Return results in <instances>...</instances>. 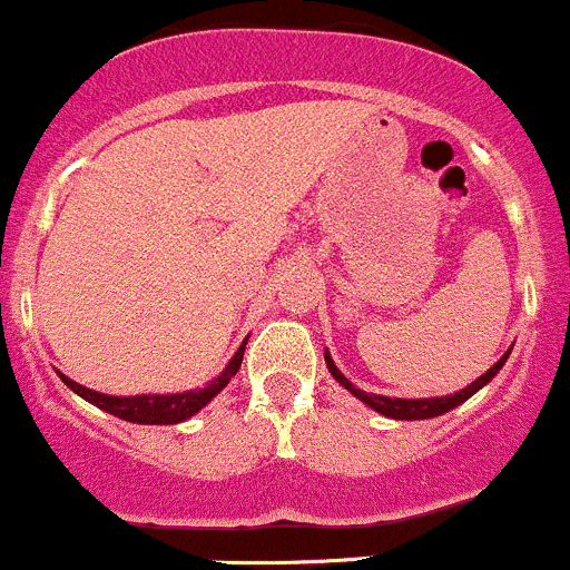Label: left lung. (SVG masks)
<instances>
[{
    "instance_id": "obj_1",
    "label": "left lung",
    "mask_w": 570,
    "mask_h": 570,
    "mask_svg": "<svg viewBox=\"0 0 570 570\" xmlns=\"http://www.w3.org/2000/svg\"><path fill=\"white\" fill-rule=\"evenodd\" d=\"M324 360H327V367H330V373H333V379H335L337 384H341V386H346V390L352 392L354 397H360L362 403L371 405V409H373V411H379V414H384V416H390V419H409V422H411V419H433V416L446 414V411L458 409L460 403H465V400L471 397V395H476V392L481 390V386H487V384H490L492 379L498 376V371H500V367L505 365V360H509V352H505L503 356H500V360L495 362V365H492L490 371L484 373V376H479L476 381H473V384H468L465 390L454 392V395H443V397H419V400L386 397V395H373V392H362V390H356V386L352 384V381H348L346 376H343L341 371H337L335 362H333V356H330L327 352H324Z\"/></svg>"
}]
</instances>
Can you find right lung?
I'll return each mask as SVG.
<instances>
[{
  "label": "right lung",
  "instance_id": "1",
  "mask_svg": "<svg viewBox=\"0 0 570 570\" xmlns=\"http://www.w3.org/2000/svg\"><path fill=\"white\" fill-rule=\"evenodd\" d=\"M246 341L240 343V348H237L233 360H229V365L224 367V371L218 373L210 384H205L203 390L178 392V395L118 397V395H102V392H94V390H89V386H80L78 381L67 379L65 373H59V379L70 386L75 395L89 400L91 405H97V409L108 411V414L118 416V419H127V422H135V424H178V422H184V419L197 414L199 409H205V405H208L210 400H214L218 392L229 384V379L240 371L243 352H246Z\"/></svg>",
  "mask_w": 570,
  "mask_h": 570
}]
</instances>
